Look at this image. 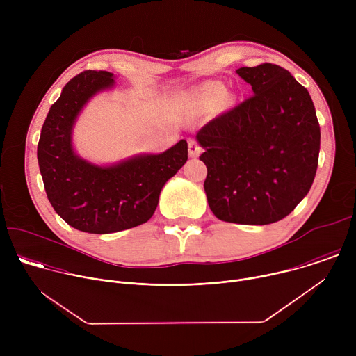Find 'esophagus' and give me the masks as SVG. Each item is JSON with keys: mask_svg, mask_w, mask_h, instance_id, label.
I'll list each match as a JSON object with an SVG mask.
<instances>
[{"mask_svg": "<svg viewBox=\"0 0 356 356\" xmlns=\"http://www.w3.org/2000/svg\"><path fill=\"white\" fill-rule=\"evenodd\" d=\"M202 152V147L200 146V143L195 139H188V155L191 158H197Z\"/></svg>", "mask_w": 356, "mask_h": 356, "instance_id": "1", "label": "esophagus"}]
</instances>
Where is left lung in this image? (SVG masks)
<instances>
[{"mask_svg": "<svg viewBox=\"0 0 356 356\" xmlns=\"http://www.w3.org/2000/svg\"><path fill=\"white\" fill-rule=\"evenodd\" d=\"M253 95L197 132L207 166L204 190L225 222L266 225L307 195L318 166L320 124L313 99L286 69L241 67Z\"/></svg>", "mask_w": 356, "mask_h": 356, "instance_id": "1", "label": "left lung"}]
</instances>
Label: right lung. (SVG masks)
Listing matches in <instances>:
<instances>
[{
	"mask_svg": "<svg viewBox=\"0 0 356 356\" xmlns=\"http://www.w3.org/2000/svg\"><path fill=\"white\" fill-rule=\"evenodd\" d=\"M114 86L110 72L86 70L73 77L50 107L38 143L44 190L55 211L73 228L111 234L138 227L154 216L165 183L187 161L181 139L159 155H138L97 166L76 155L73 125L87 101Z\"/></svg>",
	"mask_w": 356,
	"mask_h": 356,
	"instance_id": "add662e5",
	"label": "right lung"
}]
</instances>
